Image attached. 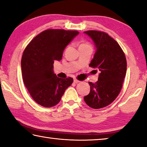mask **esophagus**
Here are the masks:
<instances>
[{
    "label": "esophagus",
    "instance_id": "esophagus-1",
    "mask_svg": "<svg viewBox=\"0 0 147 147\" xmlns=\"http://www.w3.org/2000/svg\"><path fill=\"white\" fill-rule=\"evenodd\" d=\"M79 82H80V81H79V80H76V79H74V83H78Z\"/></svg>",
    "mask_w": 147,
    "mask_h": 147
}]
</instances>
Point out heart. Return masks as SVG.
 <instances>
[{
  "mask_svg": "<svg viewBox=\"0 0 147 147\" xmlns=\"http://www.w3.org/2000/svg\"><path fill=\"white\" fill-rule=\"evenodd\" d=\"M88 45H89V44H87V43L82 42V43H81V44H80V46H79V47H80V46H88Z\"/></svg>",
  "mask_w": 147,
  "mask_h": 147,
  "instance_id": "b5f03b06",
  "label": "heart"
}]
</instances>
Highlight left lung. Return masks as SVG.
<instances>
[{"instance_id":"left-lung-1","label":"left lung","mask_w":147,"mask_h":147,"mask_svg":"<svg viewBox=\"0 0 147 147\" xmlns=\"http://www.w3.org/2000/svg\"><path fill=\"white\" fill-rule=\"evenodd\" d=\"M84 33L92 39L96 48L89 66L100 73L96 82H89L90 94L84 99L91 108L101 109L119 95L126 73V59L118 43L106 32L92 30Z\"/></svg>"}]
</instances>
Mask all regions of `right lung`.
Instances as JSON below:
<instances>
[{
	"label": "right lung",
	"mask_w": 147,
	"mask_h": 147,
	"mask_svg": "<svg viewBox=\"0 0 147 147\" xmlns=\"http://www.w3.org/2000/svg\"><path fill=\"white\" fill-rule=\"evenodd\" d=\"M79 33L76 31L47 29L30 42L23 52L22 77L32 98L44 107L56 105L73 78H61L53 73L55 60L60 61L66 46Z\"/></svg>",
	"instance_id": "add662e5"
}]
</instances>
